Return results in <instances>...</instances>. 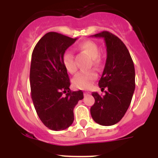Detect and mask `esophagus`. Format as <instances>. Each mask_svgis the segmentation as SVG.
Listing matches in <instances>:
<instances>
[{
	"mask_svg": "<svg viewBox=\"0 0 158 158\" xmlns=\"http://www.w3.org/2000/svg\"><path fill=\"white\" fill-rule=\"evenodd\" d=\"M89 94H91V93H90V92H88V91L84 92V95H85V96H86V95H89Z\"/></svg>",
	"mask_w": 158,
	"mask_h": 158,
	"instance_id": "1",
	"label": "esophagus"
}]
</instances>
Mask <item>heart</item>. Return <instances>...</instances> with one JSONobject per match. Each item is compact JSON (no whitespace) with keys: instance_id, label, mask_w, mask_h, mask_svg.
I'll return each instance as SVG.
<instances>
[{"instance_id":"heart-1","label":"heart","mask_w":158,"mask_h":158,"mask_svg":"<svg viewBox=\"0 0 158 158\" xmlns=\"http://www.w3.org/2000/svg\"><path fill=\"white\" fill-rule=\"evenodd\" d=\"M77 49L81 52L85 53L91 58V62L94 66L99 67L101 64V58L100 56V47L95 42L92 40H86L80 43L77 46ZM62 61L65 69L70 73H75L77 70L74 61L73 53L69 50H66L64 52ZM97 73L93 69L79 73L73 80V84L77 89H88L91 87L93 82L97 79Z\"/></svg>"}]
</instances>
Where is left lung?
I'll return each mask as SVG.
<instances>
[{
	"label": "left lung",
	"mask_w": 158,
	"mask_h": 158,
	"mask_svg": "<svg viewBox=\"0 0 158 158\" xmlns=\"http://www.w3.org/2000/svg\"><path fill=\"white\" fill-rule=\"evenodd\" d=\"M102 37L107 47V60L99 86L105 95H92L95 103L90 108L93 120L103 126L117 123L124 116L131 104L135 89L133 60L122 40L107 31L94 35Z\"/></svg>",
	"instance_id": "1"
}]
</instances>
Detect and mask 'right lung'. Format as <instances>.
Segmentation results:
<instances>
[{
	"instance_id": "1",
	"label": "right lung",
	"mask_w": 158,
	"mask_h": 158,
	"mask_svg": "<svg viewBox=\"0 0 158 158\" xmlns=\"http://www.w3.org/2000/svg\"><path fill=\"white\" fill-rule=\"evenodd\" d=\"M76 39L48 32L40 40L31 55L30 85L31 99L40 120L49 129L62 131L73 122V109L84 97L73 92L63 54Z\"/></svg>"
}]
</instances>
